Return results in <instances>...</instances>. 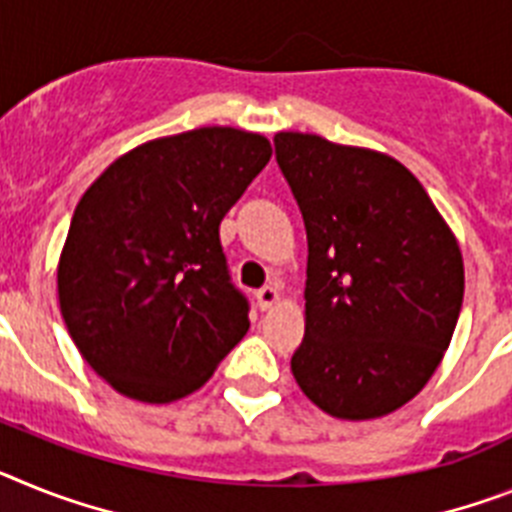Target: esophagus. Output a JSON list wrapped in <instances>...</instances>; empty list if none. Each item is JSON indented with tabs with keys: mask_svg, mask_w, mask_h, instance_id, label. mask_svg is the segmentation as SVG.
Instances as JSON below:
<instances>
[{
	"mask_svg": "<svg viewBox=\"0 0 512 512\" xmlns=\"http://www.w3.org/2000/svg\"><path fill=\"white\" fill-rule=\"evenodd\" d=\"M255 299H257V307L270 309L278 299H281V291H278V286H263V289L255 294Z\"/></svg>",
	"mask_w": 512,
	"mask_h": 512,
	"instance_id": "34e87169",
	"label": "esophagus"
}]
</instances>
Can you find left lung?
<instances>
[{"label": "left lung", "mask_w": 512, "mask_h": 512, "mask_svg": "<svg viewBox=\"0 0 512 512\" xmlns=\"http://www.w3.org/2000/svg\"><path fill=\"white\" fill-rule=\"evenodd\" d=\"M273 143L309 252L291 372L336 419L401 409L435 375L461 315L458 239L401 161L307 132Z\"/></svg>", "instance_id": "left-lung-1"}]
</instances>
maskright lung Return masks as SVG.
<instances>
[{
    "label": "right lung",
    "instance_id": "obj_1",
    "mask_svg": "<svg viewBox=\"0 0 512 512\" xmlns=\"http://www.w3.org/2000/svg\"><path fill=\"white\" fill-rule=\"evenodd\" d=\"M270 156L257 132L200 127L137 145L80 197L59 257V309L117 393L179 401L244 338L249 304L218 226Z\"/></svg>",
    "mask_w": 512,
    "mask_h": 512
}]
</instances>
